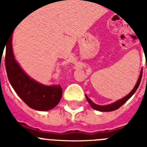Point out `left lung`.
I'll return each instance as SVG.
<instances>
[{
  "label": "left lung",
  "instance_id": "1",
  "mask_svg": "<svg viewBox=\"0 0 147 147\" xmlns=\"http://www.w3.org/2000/svg\"><path fill=\"white\" fill-rule=\"evenodd\" d=\"M142 70L141 71V72H140V75H139V78L138 81H137V83H136V86L135 87L133 88V90L131 91V92L127 94L125 97H123V98L120 99V100H118L117 102H113V103H112V104H109V105H98L95 104V103H94V102L90 100V99L86 95V98L87 100V102H89L90 105L94 109H95V110L98 111H101V112H111V111H114L117 109H119L121 106V105H123L125 102L128 100V99L131 97V96L135 94V92L136 91V90L138 89V87H139V84H140V82H141V80H142Z\"/></svg>",
  "mask_w": 147,
  "mask_h": 147
}]
</instances>
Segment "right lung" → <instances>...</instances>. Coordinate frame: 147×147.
<instances>
[{"instance_id": "1", "label": "right lung", "mask_w": 147, "mask_h": 147, "mask_svg": "<svg viewBox=\"0 0 147 147\" xmlns=\"http://www.w3.org/2000/svg\"><path fill=\"white\" fill-rule=\"evenodd\" d=\"M11 37L12 35L5 45V67L11 86L20 98L31 109L38 111L53 109L61 101L62 88L60 85H43L24 72L15 59Z\"/></svg>"}]
</instances>
